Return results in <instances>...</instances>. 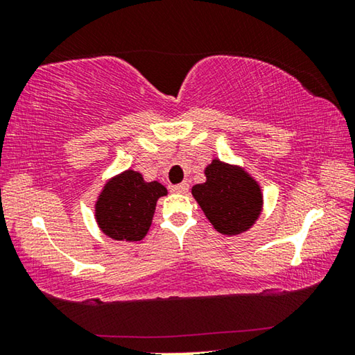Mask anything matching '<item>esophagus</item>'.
<instances>
[{
    "label": "esophagus",
    "mask_w": 355,
    "mask_h": 355,
    "mask_svg": "<svg viewBox=\"0 0 355 355\" xmlns=\"http://www.w3.org/2000/svg\"><path fill=\"white\" fill-rule=\"evenodd\" d=\"M172 192H175V194H186L189 189V184L188 183H180V184H173L172 186Z\"/></svg>",
    "instance_id": "34e87169"
}]
</instances>
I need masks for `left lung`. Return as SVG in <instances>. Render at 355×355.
Here are the masks:
<instances>
[{"label":"left lung","mask_w":355,"mask_h":355,"mask_svg":"<svg viewBox=\"0 0 355 355\" xmlns=\"http://www.w3.org/2000/svg\"><path fill=\"white\" fill-rule=\"evenodd\" d=\"M205 177L191 192L207 219L222 235L248 232L261 214V186L243 167L218 158L205 167Z\"/></svg>","instance_id":"left-lung-1"}]
</instances>
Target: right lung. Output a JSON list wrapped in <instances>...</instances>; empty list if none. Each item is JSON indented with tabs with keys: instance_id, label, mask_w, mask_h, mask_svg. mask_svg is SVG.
I'll list each match as a JSON object with an SVG mask.
<instances>
[{
	"instance_id": "right-lung-1",
	"label": "right lung",
	"mask_w": 355,
	"mask_h": 355,
	"mask_svg": "<svg viewBox=\"0 0 355 355\" xmlns=\"http://www.w3.org/2000/svg\"><path fill=\"white\" fill-rule=\"evenodd\" d=\"M167 194L159 182H146L142 173L123 171L105 183L95 202V220L114 241H141L152 225L156 202Z\"/></svg>"
}]
</instances>
